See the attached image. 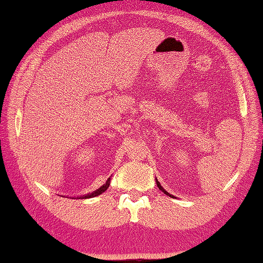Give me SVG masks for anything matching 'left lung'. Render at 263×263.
Listing matches in <instances>:
<instances>
[{"instance_id":"1","label":"left lung","mask_w":263,"mask_h":263,"mask_svg":"<svg viewBox=\"0 0 263 263\" xmlns=\"http://www.w3.org/2000/svg\"><path fill=\"white\" fill-rule=\"evenodd\" d=\"M156 182H157V185H158V187H159V189L163 192V193H166V195L167 196H170V197H172V198H174V196H173V195H171V193H168L165 189H163V187L161 186V184H160V183H159V181H158V180H156Z\"/></svg>"}]
</instances>
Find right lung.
<instances>
[{
    "label": "right lung",
    "mask_w": 263,
    "mask_h": 263,
    "mask_svg": "<svg viewBox=\"0 0 263 263\" xmlns=\"http://www.w3.org/2000/svg\"><path fill=\"white\" fill-rule=\"evenodd\" d=\"M110 183H111V178H107L106 183H104V184L101 187H98L97 190H95L91 193H88V195H86V196H80V197H77V198H80V199H87V198H92V197L100 196V195H102L104 191H106L108 189V186H110ZM74 199H76V198H74Z\"/></svg>",
    "instance_id": "1"
}]
</instances>
